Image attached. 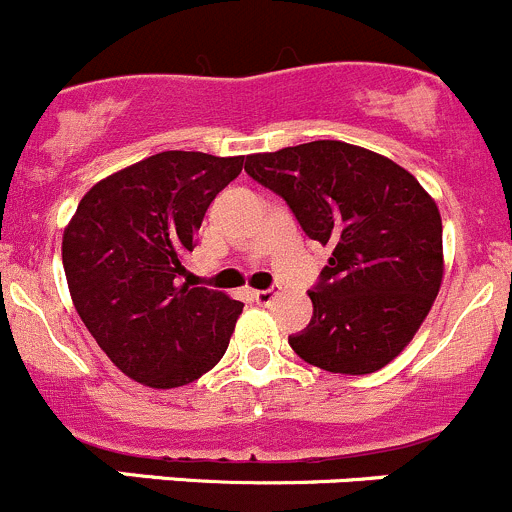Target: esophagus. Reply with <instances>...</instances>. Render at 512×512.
Instances as JSON below:
<instances>
[{"label": "esophagus", "instance_id": "1", "mask_svg": "<svg viewBox=\"0 0 512 512\" xmlns=\"http://www.w3.org/2000/svg\"><path fill=\"white\" fill-rule=\"evenodd\" d=\"M274 296H276L274 289H259V291H253V299L259 301V304H264V306H269L271 301H274Z\"/></svg>", "mask_w": 512, "mask_h": 512}]
</instances>
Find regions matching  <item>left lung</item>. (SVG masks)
Returning a JSON list of instances; mask_svg holds the SVG:
<instances>
[{"mask_svg": "<svg viewBox=\"0 0 512 512\" xmlns=\"http://www.w3.org/2000/svg\"><path fill=\"white\" fill-rule=\"evenodd\" d=\"M246 173L286 201L304 233L332 246L309 291L314 316L289 337L304 362L372 374L417 334L442 284V218L412 173L342 140L246 155Z\"/></svg>", "mask_w": 512, "mask_h": 512, "instance_id": "left-lung-1", "label": "left lung"}]
</instances>
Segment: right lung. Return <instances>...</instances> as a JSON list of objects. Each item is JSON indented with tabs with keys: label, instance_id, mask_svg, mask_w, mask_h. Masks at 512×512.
Returning a JSON list of instances; mask_svg holds the SVG:
<instances>
[{
	"label": "right lung",
	"instance_id": "right-lung-1",
	"mask_svg": "<svg viewBox=\"0 0 512 512\" xmlns=\"http://www.w3.org/2000/svg\"><path fill=\"white\" fill-rule=\"evenodd\" d=\"M243 155L165 150L95 183L62 236L72 304L110 362L153 389L216 367L243 311L206 286L180 284L183 256Z\"/></svg>",
	"mask_w": 512,
	"mask_h": 512
}]
</instances>
